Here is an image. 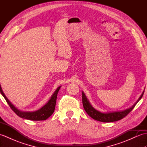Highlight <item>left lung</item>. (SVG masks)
Listing matches in <instances>:
<instances>
[{
  "mask_svg": "<svg viewBox=\"0 0 147 147\" xmlns=\"http://www.w3.org/2000/svg\"><path fill=\"white\" fill-rule=\"evenodd\" d=\"M143 93H144V92H143L141 96H140L139 99L137 100V102L131 107L123 111L109 112V113H102V112L95 110V109L90 105L88 100L86 97L85 93L83 92H82L83 105L84 109H85V111L86 112V113L92 118H93V119L100 122H104V123H111V122H114L121 120L124 117H126V115L133 110V108L135 107V105H136L137 103L139 102L140 100L142 98Z\"/></svg>",
  "mask_w": 147,
  "mask_h": 147,
  "instance_id": "1",
  "label": "left lung"
}]
</instances>
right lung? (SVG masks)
<instances>
[{"instance_id": "obj_1", "label": "right lung", "mask_w": 147, "mask_h": 147, "mask_svg": "<svg viewBox=\"0 0 147 147\" xmlns=\"http://www.w3.org/2000/svg\"><path fill=\"white\" fill-rule=\"evenodd\" d=\"M60 88L61 86L58 87L57 90H55L54 94L51 96V98L50 99L49 101L47 102V104H46L43 107H42L41 109H40L39 110L35 112H22L17 109L10 102H9V100L4 95V93H3L0 85L1 93L2 95V96H4L6 102H7L9 105L10 106L12 110L19 117L32 121H44L46 120L47 119H48L53 114V112H54L55 110L57 93Z\"/></svg>"}]
</instances>
